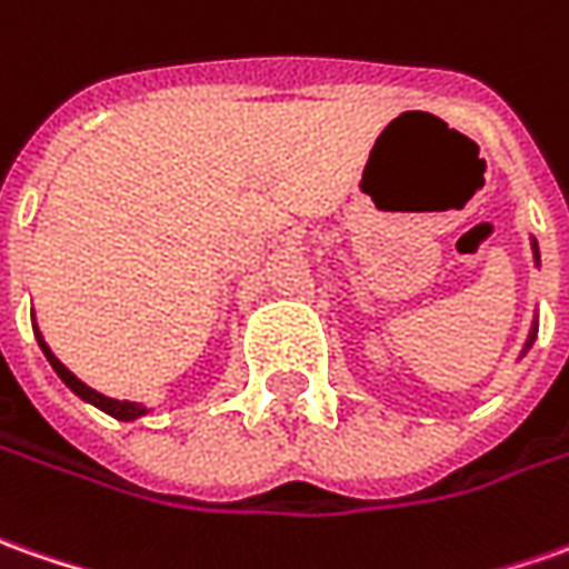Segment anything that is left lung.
I'll list each match as a JSON object with an SVG mask.
<instances>
[{
    "label": "left lung",
    "instance_id": "8db88e82",
    "mask_svg": "<svg viewBox=\"0 0 569 569\" xmlns=\"http://www.w3.org/2000/svg\"><path fill=\"white\" fill-rule=\"evenodd\" d=\"M532 258H536V264H539V242H536V239H532ZM536 333H539V323H532V330H529L527 346H523V355H527V351L532 349V342H536Z\"/></svg>",
    "mask_w": 569,
    "mask_h": 569
}]
</instances>
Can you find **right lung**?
<instances>
[{
    "label": "right lung",
    "instance_id": "add662e5",
    "mask_svg": "<svg viewBox=\"0 0 569 569\" xmlns=\"http://www.w3.org/2000/svg\"><path fill=\"white\" fill-rule=\"evenodd\" d=\"M33 333H37V342H40L42 355L49 358V365H52V370H56L58 377L64 380V386L71 389L73 396H80V398H83V401H90V405H96L99 411H106V415H111V417H114V420H139V417L149 415V408H146V405H139V401H118V398H108V396H102V392H96V389H90L87 382L77 380L71 370H68V367L61 365L56 355H52V349L46 346V339H42V333H40V330H37V327H33Z\"/></svg>",
    "mask_w": 569,
    "mask_h": 569
}]
</instances>
